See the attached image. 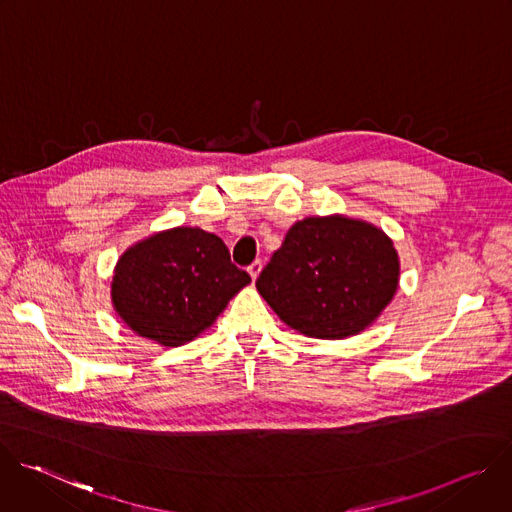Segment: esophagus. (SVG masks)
I'll use <instances>...</instances> for the list:
<instances>
[{"label": "esophagus", "instance_id": "1", "mask_svg": "<svg viewBox=\"0 0 512 512\" xmlns=\"http://www.w3.org/2000/svg\"><path fill=\"white\" fill-rule=\"evenodd\" d=\"M261 267H263V265H261V261H259V259H257V261H253V263L247 267V271H249V275H251V279H253V281H255V279H257V275L261 273Z\"/></svg>", "mask_w": 512, "mask_h": 512}]
</instances>
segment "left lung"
Masks as SVG:
<instances>
[{"label": "left lung", "instance_id": "left-lung-1", "mask_svg": "<svg viewBox=\"0 0 512 512\" xmlns=\"http://www.w3.org/2000/svg\"><path fill=\"white\" fill-rule=\"evenodd\" d=\"M257 291L289 328L342 340L371 326L399 285V255L375 225L342 214L291 225L257 279Z\"/></svg>", "mask_w": 512, "mask_h": 512}]
</instances>
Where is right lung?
Wrapping results in <instances>:
<instances>
[{
  "mask_svg": "<svg viewBox=\"0 0 512 512\" xmlns=\"http://www.w3.org/2000/svg\"><path fill=\"white\" fill-rule=\"evenodd\" d=\"M247 283L249 273L231 263L221 237L176 227L131 245L119 257L111 300L135 334L182 346L210 328Z\"/></svg>",
  "mask_w": 512,
  "mask_h": 512,
  "instance_id": "1",
  "label": "right lung"
}]
</instances>
